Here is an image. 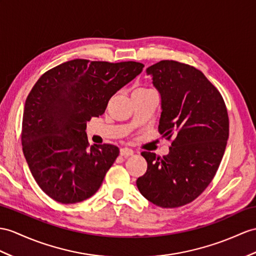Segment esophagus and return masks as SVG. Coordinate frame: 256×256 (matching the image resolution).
Here are the masks:
<instances>
[{
    "mask_svg": "<svg viewBox=\"0 0 256 256\" xmlns=\"http://www.w3.org/2000/svg\"><path fill=\"white\" fill-rule=\"evenodd\" d=\"M120 155H122V156H124V158L132 156V155H134V151L129 148H120Z\"/></svg>",
    "mask_w": 256,
    "mask_h": 256,
    "instance_id": "esophagus-1",
    "label": "esophagus"
}]
</instances>
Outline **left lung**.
<instances>
[{
    "label": "left lung",
    "instance_id": "1",
    "mask_svg": "<svg viewBox=\"0 0 256 256\" xmlns=\"http://www.w3.org/2000/svg\"><path fill=\"white\" fill-rule=\"evenodd\" d=\"M146 74L160 94L158 132L175 139L163 158L141 153L148 170L136 186L158 206L179 208L200 196L220 167L229 136L227 108L220 91L190 65L160 60Z\"/></svg>",
    "mask_w": 256,
    "mask_h": 256
}]
</instances>
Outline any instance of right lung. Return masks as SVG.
<instances>
[{
    "instance_id": "add662e5",
    "label": "right lung",
    "mask_w": 256,
    "mask_h": 256,
    "mask_svg": "<svg viewBox=\"0 0 256 256\" xmlns=\"http://www.w3.org/2000/svg\"><path fill=\"white\" fill-rule=\"evenodd\" d=\"M143 67L72 60L43 74L31 89L24 108L22 151L36 184L56 202H81L101 186L120 148H89L86 122L102 115L110 98Z\"/></svg>"
}]
</instances>
